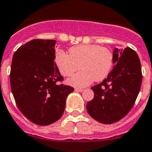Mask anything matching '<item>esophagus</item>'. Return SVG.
Returning <instances> with one entry per match:
<instances>
[{"label":"esophagus","mask_w":152,"mask_h":152,"mask_svg":"<svg viewBox=\"0 0 152 152\" xmlns=\"http://www.w3.org/2000/svg\"><path fill=\"white\" fill-rule=\"evenodd\" d=\"M75 91H76V92H82L83 89H82V88H75Z\"/></svg>","instance_id":"esophagus-1"}]
</instances>
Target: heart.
<instances>
[{"instance_id":"b5f03b06","label":"heart","mask_w":152,"mask_h":152,"mask_svg":"<svg viewBox=\"0 0 152 152\" xmlns=\"http://www.w3.org/2000/svg\"><path fill=\"white\" fill-rule=\"evenodd\" d=\"M56 66L64 76H70L78 69L80 71L67 80L69 85L82 88L94 80L105 79L113 64L112 51L98 45H81L69 49L68 55L63 51H57L54 58Z\"/></svg>"}]
</instances>
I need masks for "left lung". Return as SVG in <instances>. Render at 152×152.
Returning <instances> with one entry per match:
<instances>
[{"label": "left lung", "instance_id": "1", "mask_svg": "<svg viewBox=\"0 0 152 152\" xmlns=\"http://www.w3.org/2000/svg\"><path fill=\"white\" fill-rule=\"evenodd\" d=\"M113 55L115 65L102 82L91 88L94 98L86 105L89 115L103 124L116 123L130 111L142 83L140 61L134 50L114 48Z\"/></svg>", "mask_w": 152, "mask_h": 152}]
</instances>
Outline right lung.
<instances>
[{"mask_svg":"<svg viewBox=\"0 0 152 152\" xmlns=\"http://www.w3.org/2000/svg\"><path fill=\"white\" fill-rule=\"evenodd\" d=\"M56 40L34 39L12 57L10 85L16 104L23 115L39 126L59 120L73 88L57 82L63 77L54 62Z\"/></svg>","mask_w":152,"mask_h":152,"instance_id":"1","label":"right lung"}]
</instances>
